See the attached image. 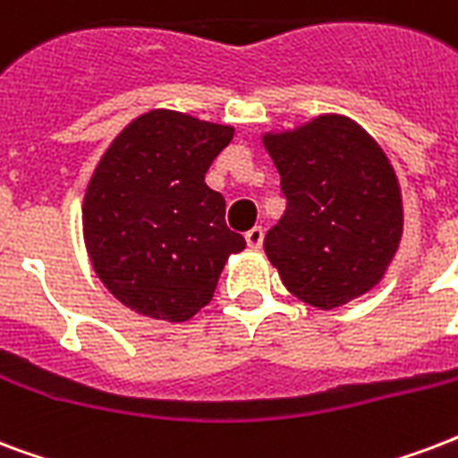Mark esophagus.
<instances>
[{
  "label": "esophagus",
  "mask_w": 458,
  "mask_h": 458,
  "mask_svg": "<svg viewBox=\"0 0 458 458\" xmlns=\"http://www.w3.org/2000/svg\"><path fill=\"white\" fill-rule=\"evenodd\" d=\"M263 239H266L263 226H253L250 232H246V243H249V249H260V246H263Z\"/></svg>",
  "instance_id": "obj_1"
}]
</instances>
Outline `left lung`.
<instances>
[{
    "instance_id": "8db88e82",
    "label": "left lung",
    "mask_w": 458,
    "mask_h": 458,
    "mask_svg": "<svg viewBox=\"0 0 458 458\" xmlns=\"http://www.w3.org/2000/svg\"><path fill=\"white\" fill-rule=\"evenodd\" d=\"M260 142L287 198L263 243L284 287L316 309L364 297L384 280L403 236V195L386 151L340 113L263 132Z\"/></svg>"
}]
</instances>
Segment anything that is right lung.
I'll return each instance as SVG.
<instances>
[{
    "label": "right lung",
    "instance_id": "1",
    "mask_svg": "<svg viewBox=\"0 0 458 458\" xmlns=\"http://www.w3.org/2000/svg\"><path fill=\"white\" fill-rule=\"evenodd\" d=\"M233 127L154 108L120 130L89 178L81 232L94 273L120 304L157 321H191L246 249L205 183Z\"/></svg>",
    "mask_w": 458,
    "mask_h": 458
}]
</instances>
